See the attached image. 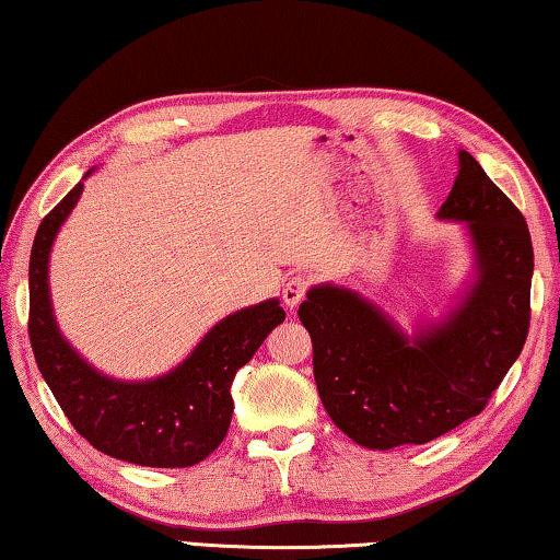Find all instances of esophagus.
<instances>
[{
  "mask_svg": "<svg viewBox=\"0 0 560 560\" xmlns=\"http://www.w3.org/2000/svg\"><path fill=\"white\" fill-rule=\"evenodd\" d=\"M307 288H311V280H307L305 275H293V278L282 285V303H285L290 311H295V307L303 303Z\"/></svg>",
  "mask_w": 560,
  "mask_h": 560,
  "instance_id": "34e87169",
  "label": "esophagus"
}]
</instances>
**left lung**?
Instances as JSON below:
<instances>
[{
    "label": "left lung",
    "mask_w": 560,
    "mask_h": 560,
    "mask_svg": "<svg viewBox=\"0 0 560 560\" xmlns=\"http://www.w3.org/2000/svg\"><path fill=\"white\" fill-rule=\"evenodd\" d=\"M436 217L465 224L475 255L472 280L442 320L407 336L369 298L328 282L298 307L323 407L361 447L424 444L477 417L528 338V224L467 151Z\"/></svg>",
    "instance_id": "8db88e82"
}]
</instances>
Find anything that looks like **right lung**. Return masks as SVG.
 <instances>
[{
	"label": "right lung",
	"instance_id": "add662e5",
	"mask_svg": "<svg viewBox=\"0 0 560 560\" xmlns=\"http://www.w3.org/2000/svg\"><path fill=\"white\" fill-rule=\"evenodd\" d=\"M95 172L91 168L83 179ZM83 182L45 217L30 255V343L39 374L65 417L103 455L143 467H191L220 447L230 429L232 378L285 320L280 300L226 315L166 374L124 381L105 376L60 334L50 300V253L75 209Z\"/></svg>",
	"mask_w": 560,
	"mask_h": 560
}]
</instances>
